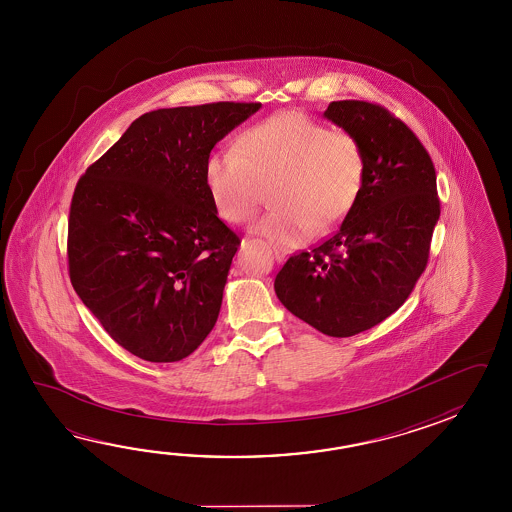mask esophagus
I'll list each match as a JSON object with an SVG mask.
<instances>
[{
  "label": "esophagus",
  "instance_id": "obj_1",
  "mask_svg": "<svg viewBox=\"0 0 512 512\" xmlns=\"http://www.w3.org/2000/svg\"><path fill=\"white\" fill-rule=\"evenodd\" d=\"M274 258H276V261H283V258H285V252L274 249Z\"/></svg>",
  "mask_w": 512,
  "mask_h": 512
}]
</instances>
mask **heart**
<instances>
[{"instance_id":"b5f03b06","label":"heart","mask_w":512,"mask_h":512,"mask_svg":"<svg viewBox=\"0 0 512 512\" xmlns=\"http://www.w3.org/2000/svg\"><path fill=\"white\" fill-rule=\"evenodd\" d=\"M203 175L219 216L230 223H247L271 186L272 208L254 232L291 247L348 216L364 186L366 155L348 131L282 111L243 131L234 150L210 153Z\"/></svg>"}]
</instances>
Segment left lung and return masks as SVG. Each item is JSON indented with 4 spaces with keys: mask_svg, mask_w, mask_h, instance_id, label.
<instances>
[{
    "mask_svg": "<svg viewBox=\"0 0 512 512\" xmlns=\"http://www.w3.org/2000/svg\"><path fill=\"white\" fill-rule=\"evenodd\" d=\"M324 117L360 142L364 186L327 240L285 261L274 291L294 316L344 338L406 302L426 269L441 207L434 163L403 120L364 100L331 102Z\"/></svg>",
    "mask_w": 512,
    "mask_h": 512,
    "instance_id": "8db88e82",
    "label": "left lung"
}]
</instances>
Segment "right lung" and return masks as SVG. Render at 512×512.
Segmentation results:
<instances>
[{
	"label": "right lung",
	"instance_id": "obj_1",
	"mask_svg": "<svg viewBox=\"0 0 512 512\" xmlns=\"http://www.w3.org/2000/svg\"><path fill=\"white\" fill-rule=\"evenodd\" d=\"M260 102L157 109L78 179L67 263L80 300L150 362L194 353L218 320L240 238L218 218L205 161Z\"/></svg>",
	"mask_w": 512,
	"mask_h": 512
}]
</instances>
